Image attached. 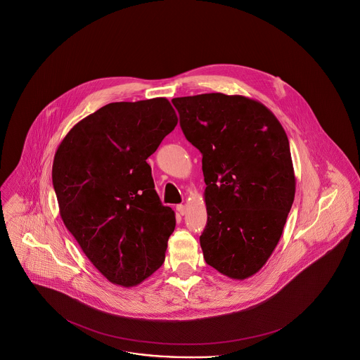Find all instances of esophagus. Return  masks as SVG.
<instances>
[{
	"label": "esophagus",
	"instance_id": "34e87169",
	"mask_svg": "<svg viewBox=\"0 0 360 360\" xmlns=\"http://www.w3.org/2000/svg\"><path fill=\"white\" fill-rule=\"evenodd\" d=\"M176 210L179 211V214H180V215H184V214H186V211H187V208H186L184 205H177V206H176Z\"/></svg>",
	"mask_w": 360,
	"mask_h": 360
}]
</instances>
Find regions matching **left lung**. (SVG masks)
Masks as SVG:
<instances>
[{"mask_svg":"<svg viewBox=\"0 0 360 360\" xmlns=\"http://www.w3.org/2000/svg\"><path fill=\"white\" fill-rule=\"evenodd\" d=\"M180 126L202 153L208 265L243 281L262 269L283 233L295 195L288 138L262 103L224 94L176 97Z\"/></svg>","mask_w":360,"mask_h":360,"instance_id":"8db88e82","label":"left lung"}]
</instances>
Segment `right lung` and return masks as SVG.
<instances>
[{"label":"right lung","mask_w":360,"mask_h":360,"mask_svg":"<svg viewBox=\"0 0 360 360\" xmlns=\"http://www.w3.org/2000/svg\"><path fill=\"white\" fill-rule=\"evenodd\" d=\"M176 124L165 97L111 103L58 146L53 186L60 218L111 283L136 285L165 260L176 218L162 206L146 160Z\"/></svg>","instance_id":"1"}]
</instances>
